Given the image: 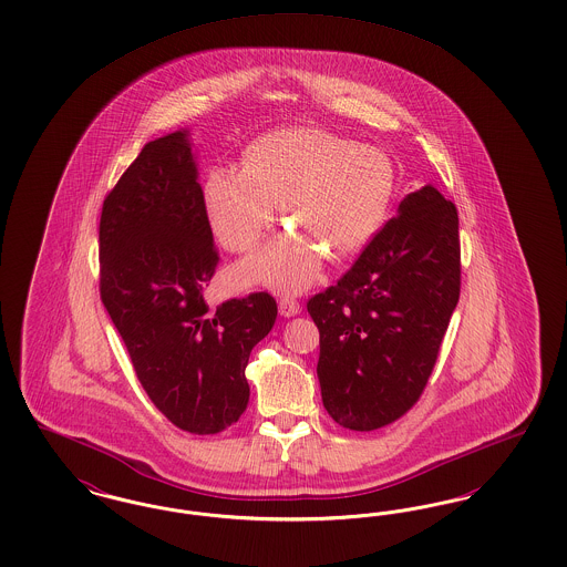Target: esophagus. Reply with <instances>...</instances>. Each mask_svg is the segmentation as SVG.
Masks as SVG:
<instances>
[{
	"mask_svg": "<svg viewBox=\"0 0 567 567\" xmlns=\"http://www.w3.org/2000/svg\"><path fill=\"white\" fill-rule=\"evenodd\" d=\"M278 312H280V317L291 318L297 317L299 312H301V308H299V303L291 299V297H280V301H278Z\"/></svg>",
	"mask_w": 567,
	"mask_h": 567,
	"instance_id": "1",
	"label": "esophagus"
}]
</instances>
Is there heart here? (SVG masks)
Wrapping results in <instances>:
<instances>
[{"mask_svg":"<svg viewBox=\"0 0 567 567\" xmlns=\"http://www.w3.org/2000/svg\"><path fill=\"white\" fill-rule=\"evenodd\" d=\"M394 166L384 152L322 128H280L259 141L245 166H215L204 185L210 226L234 252L255 249L278 204L295 227L249 257L238 278L276 291L310 287L327 257L359 255L384 224Z\"/></svg>","mask_w":567,"mask_h":567,"instance_id":"1","label":"heart"}]
</instances>
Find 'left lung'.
<instances>
[{
  "mask_svg": "<svg viewBox=\"0 0 567 567\" xmlns=\"http://www.w3.org/2000/svg\"><path fill=\"white\" fill-rule=\"evenodd\" d=\"M460 299L457 210L424 185L408 194L336 287L308 301L320 331L322 405L375 431L420 399Z\"/></svg>",
  "mask_w": 567,
  "mask_h": 567,
  "instance_id": "8db88e82",
  "label": "left lung"
}]
</instances>
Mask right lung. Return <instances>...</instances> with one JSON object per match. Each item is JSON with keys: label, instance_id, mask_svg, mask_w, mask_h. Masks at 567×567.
I'll return each instance as SVG.
<instances>
[{"label": "right lung", "instance_id": "right-lung-1", "mask_svg": "<svg viewBox=\"0 0 567 567\" xmlns=\"http://www.w3.org/2000/svg\"><path fill=\"white\" fill-rule=\"evenodd\" d=\"M101 299L152 403L182 431H226L249 405L250 350L272 331V295L210 308L217 250L187 128L145 143L103 203Z\"/></svg>", "mask_w": 567, "mask_h": 567}]
</instances>
